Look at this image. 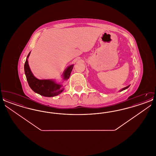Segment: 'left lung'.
I'll return each instance as SVG.
<instances>
[{
  "label": "left lung",
  "mask_w": 156,
  "mask_h": 156,
  "mask_svg": "<svg viewBox=\"0 0 156 156\" xmlns=\"http://www.w3.org/2000/svg\"><path fill=\"white\" fill-rule=\"evenodd\" d=\"M129 87H130V85H128L127 87H125V88H123L120 89V90H119V92H121V91H122V90H125V89H127V88H128Z\"/></svg>",
  "instance_id": "1"
}]
</instances>
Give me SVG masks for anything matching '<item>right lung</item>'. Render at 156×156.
<instances>
[{
	"label": "right lung",
	"mask_w": 156,
	"mask_h": 156,
	"mask_svg": "<svg viewBox=\"0 0 156 156\" xmlns=\"http://www.w3.org/2000/svg\"><path fill=\"white\" fill-rule=\"evenodd\" d=\"M30 52L31 51L26 58L24 66L26 79L30 88L34 92L45 97H55L60 94L64 89L62 88V82L66 81L69 79L74 64L68 66L64 70L62 75V81L61 82L58 83L54 80H39L32 73L29 65L28 58L30 56Z\"/></svg>",
	"instance_id": "1"
}]
</instances>
